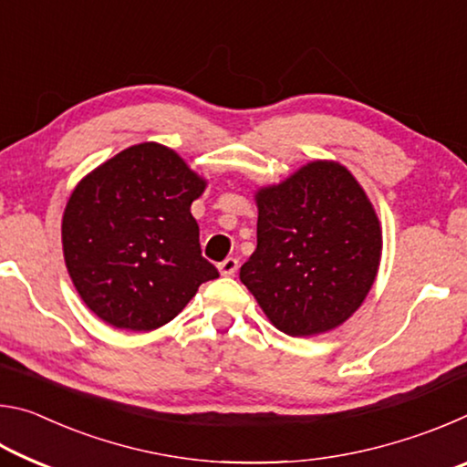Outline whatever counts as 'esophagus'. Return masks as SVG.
I'll return each mask as SVG.
<instances>
[{
    "label": "esophagus",
    "mask_w": 467,
    "mask_h": 467,
    "mask_svg": "<svg viewBox=\"0 0 467 467\" xmlns=\"http://www.w3.org/2000/svg\"><path fill=\"white\" fill-rule=\"evenodd\" d=\"M218 270H220V274H223V275H234V272L239 270V259L226 257L224 262L218 264Z\"/></svg>",
    "instance_id": "1"
}]
</instances>
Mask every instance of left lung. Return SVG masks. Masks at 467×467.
Instances as JSON below:
<instances>
[{
	"label": "left lung",
	"instance_id": "8db88e82",
	"mask_svg": "<svg viewBox=\"0 0 467 467\" xmlns=\"http://www.w3.org/2000/svg\"><path fill=\"white\" fill-rule=\"evenodd\" d=\"M257 249L241 282L275 329L292 337L342 326L373 288L383 231L365 189L344 164L311 161L259 187Z\"/></svg>",
	"mask_w": 467,
	"mask_h": 467
}]
</instances>
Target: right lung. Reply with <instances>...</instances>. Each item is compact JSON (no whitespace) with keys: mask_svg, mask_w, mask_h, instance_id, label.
Segmentation results:
<instances>
[{"mask_svg":"<svg viewBox=\"0 0 467 467\" xmlns=\"http://www.w3.org/2000/svg\"><path fill=\"white\" fill-rule=\"evenodd\" d=\"M208 187L175 150H121L74 187L61 218L63 259L84 305L109 326L162 327L218 270L202 257L192 203Z\"/></svg>","mask_w":467,"mask_h":467,"instance_id":"add662e5","label":"right lung"}]
</instances>
